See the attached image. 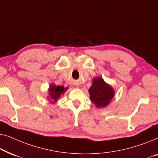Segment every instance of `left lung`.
Wrapping results in <instances>:
<instances>
[{
  "mask_svg": "<svg viewBox=\"0 0 158 158\" xmlns=\"http://www.w3.org/2000/svg\"><path fill=\"white\" fill-rule=\"evenodd\" d=\"M89 92L91 100L97 107L107 106L114 94L113 89L100 77L93 79L92 86L89 89Z\"/></svg>",
  "mask_w": 158,
  "mask_h": 158,
  "instance_id": "obj_1",
  "label": "left lung"
}]
</instances>
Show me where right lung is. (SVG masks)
<instances>
[{
	"mask_svg": "<svg viewBox=\"0 0 158 158\" xmlns=\"http://www.w3.org/2000/svg\"><path fill=\"white\" fill-rule=\"evenodd\" d=\"M67 89V87L64 88L63 86H56L54 84H52L49 90H48V92H49V100L56 102L60 96L62 94H64Z\"/></svg>",
	"mask_w": 158,
	"mask_h": 158,
	"instance_id": "obj_1",
	"label": "right lung"
}]
</instances>
